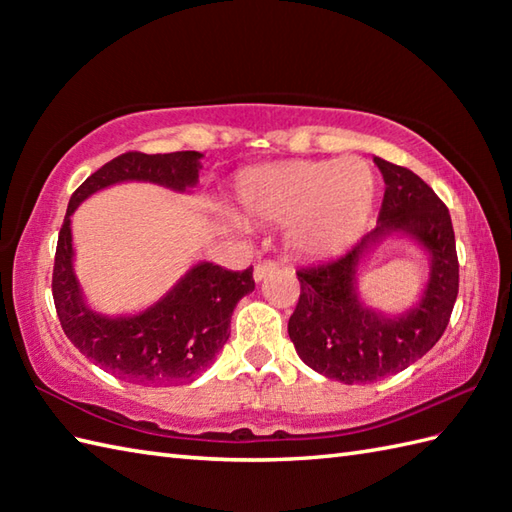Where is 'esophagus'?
I'll return each instance as SVG.
<instances>
[{
    "label": "esophagus",
    "mask_w": 512,
    "mask_h": 512,
    "mask_svg": "<svg viewBox=\"0 0 512 512\" xmlns=\"http://www.w3.org/2000/svg\"><path fill=\"white\" fill-rule=\"evenodd\" d=\"M277 268V262H270V259H266V262H259L253 270V277L255 281H262L268 273H273V270Z\"/></svg>",
    "instance_id": "1"
}]
</instances>
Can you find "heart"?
I'll return each mask as SVG.
<instances>
[{
	"label": "heart",
	"instance_id": "obj_1",
	"mask_svg": "<svg viewBox=\"0 0 512 512\" xmlns=\"http://www.w3.org/2000/svg\"><path fill=\"white\" fill-rule=\"evenodd\" d=\"M374 191V173L358 158L295 160L248 169L235 180L242 215L290 224L292 244L310 255L350 242L372 211Z\"/></svg>",
	"mask_w": 512,
	"mask_h": 512
}]
</instances>
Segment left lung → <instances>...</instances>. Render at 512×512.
I'll use <instances>...</instances> for the list:
<instances>
[{
    "label": "left lung",
    "mask_w": 512,
    "mask_h": 512,
    "mask_svg": "<svg viewBox=\"0 0 512 512\" xmlns=\"http://www.w3.org/2000/svg\"><path fill=\"white\" fill-rule=\"evenodd\" d=\"M374 162L387 184L376 228L343 255L297 270L301 295L288 321L290 341L301 361L345 385L374 383L427 354L447 330L460 288L447 206L413 171L383 158ZM391 232L416 238L432 257L423 299L398 318L363 307L355 292L357 264Z\"/></svg>",
    "instance_id": "8db88e82"
}]
</instances>
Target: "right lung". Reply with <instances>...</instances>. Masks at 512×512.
<instances>
[{"label":"right lung","instance_id":"obj_1","mask_svg":"<svg viewBox=\"0 0 512 512\" xmlns=\"http://www.w3.org/2000/svg\"><path fill=\"white\" fill-rule=\"evenodd\" d=\"M200 158V151L121 154L72 193L59 231L52 297L61 328L83 356L127 383L171 385L200 376L228 341L237 301L255 290L253 266L235 273L200 262L151 308L132 317H105L85 303L76 281L70 217L85 198L116 182H154L187 191L198 184Z\"/></svg>","mask_w":512,"mask_h":512}]
</instances>
